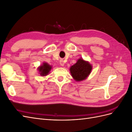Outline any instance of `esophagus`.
<instances>
[{"label":"esophagus","instance_id":"1","mask_svg":"<svg viewBox=\"0 0 132 132\" xmlns=\"http://www.w3.org/2000/svg\"><path fill=\"white\" fill-rule=\"evenodd\" d=\"M59 63H60V64H61V65H62V66H64V62L63 59H62L60 60Z\"/></svg>","mask_w":132,"mask_h":132}]
</instances>
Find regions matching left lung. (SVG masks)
Here are the masks:
<instances>
[{"label":"left lung","instance_id":"left-lung-1","mask_svg":"<svg viewBox=\"0 0 132 132\" xmlns=\"http://www.w3.org/2000/svg\"><path fill=\"white\" fill-rule=\"evenodd\" d=\"M92 65L82 58L79 59L77 63L70 68V72L75 80L80 81L85 80L91 73Z\"/></svg>","mask_w":132,"mask_h":132}]
</instances>
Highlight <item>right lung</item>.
<instances>
[{"label": "right lung", "mask_w": 132, "mask_h": 132, "mask_svg": "<svg viewBox=\"0 0 132 132\" xmlns=\"http://www.w3.org/2000/svg\"><path fill=\"white\" fill-rule=\"evenodd\" d=\"M51 69H52V66L45 62H44L42 65H41L40 67H39L38 68L39 73L41 76H42V77L46 76L48 74Z\"/></svg>", "instance_id": "right-lung-1"}]
</instances>
